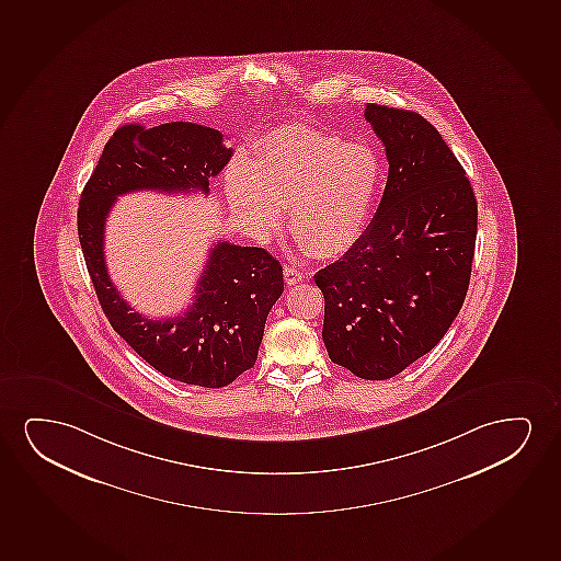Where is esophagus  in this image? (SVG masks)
I'll return each instance as SVG.
<instances>
[{
	"label": "esophagus",
	"mask_w": 561,
	"mask_h": 561,
	"mask_svg": "<svg viewBox=\"0 0 561 561\" xmlns=\"http://www.w3.org/2000/svg\"><path fill=\"white\" fill-rule=\"evenodd\" d=\"M284 277H285V284L295 285V284H300V282H302V277H305V274H302V272H300V270L293 268V266H285Z\"/></svg>",
	"instance_id": "1"
}]
</instances>
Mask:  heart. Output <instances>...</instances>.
I'll list each match as a JSON object with an SVG mask.
<instances>
[{
	"label": "heart",
	"instance_id": "heart-1",
	"mask_svg": "<svg viewBox=\"0 0 561 561\" xmlns=\"http://www.w3.org/2000/svg\"><path fill=\"white\" fill-rule=\"evenodd\" d=\"M380 179L382 163L369 146L293 127L262 145L255 165L236 161L226 175V194L249 230L268 233L277 207H287L293 236L313 255L333 256L359 240Z\"/></svg>",
	"mask_w": 561,
	"mask_h": 561
}]
</instances>
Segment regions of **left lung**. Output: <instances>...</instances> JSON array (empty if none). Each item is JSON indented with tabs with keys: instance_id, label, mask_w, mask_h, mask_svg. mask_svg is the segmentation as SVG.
Here are the masks:
<instances>
[{
	"instance_id": "8db88e82",
	"label": "left lung",
	"mask_w": 561,
	"mask_h": 561,
	"mask_svg": "<svg viewBox=\"0 0 561 561\" xmlns=\"http://www.w3.org/2000/svg\"><path fill=\"white\" fill-rule=\"evenodd\" d=\"M388 181L346 255L316 274L331 362L392 379L428 354L465 302L478 232L472 184L436 127L409 110L367 104Z\"/></svg>"
}]
</instances>
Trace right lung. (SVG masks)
Listing matches in <instances>:
<instances>
[{
	"label": "right lung",
	"instance_id": "right-lung-1",
	"mask_svg": "<svg viewBox=\"0 0 561 561\" xmlns=\"http://www.w3.org/2000/svg\"><path fill=\"white\" fill-rule=\"evenodd\" d=\"M232 158L222 133L190 122L119 127L81 192L78 236L96 299L110 325L145 362L184 385L222 388L256 362L264 323L284 293V268L262 248L217 241L194 302L175 318L150 320L125 302L104 261V226L117 196L137 190L209 192Z\"/></svg>",
	"mask_w": 561,
	"mask_h": 561
}]
</instances>
